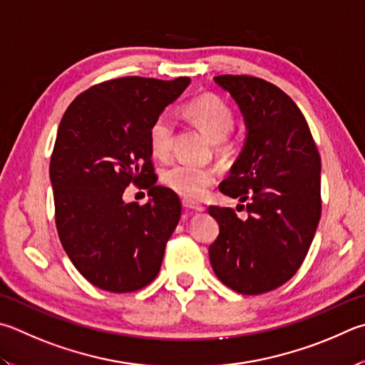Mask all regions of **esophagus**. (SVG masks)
I'll return each instance as SVG.
<instances>
[{
    "label": "esophagus",
    "mask_w": 365,
    "mask_h": 365,
    "mask_svg": "<svg viewBox=\"0 0 365 365\" xmlns=\"http://www.w3.org/2000/svg\"><path fill=\"white\" fill-rule=\"evenodd\" d=\"M183 207L188 210H195V212H202L205 209L202 204H197V202L190 201V200H183Z\"/></svg>",
    "instance_id": "esophagus-1"
}]
</instances>
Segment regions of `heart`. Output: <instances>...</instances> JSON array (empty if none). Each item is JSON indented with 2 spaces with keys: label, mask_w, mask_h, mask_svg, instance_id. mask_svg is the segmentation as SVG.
<instances>
[{
  "label": "heart",
  "mask_w": 365,
  "mask_h": 365,
  "mask_svg": "<svg viewBox=\"0 0 365 365\" xmlns=\"http://www.w3.org/2000/svg\"><path fill=\"white\" fill-rule=\"evenodd\" d=\"M185 113L200 125L214 142H223L235 125L233 113L222 98L201 96L191 101ZM148 140L153 155L169 156L174 143V119L169 113H161L150 125ZM217 178L215 170L207 165L175 163L163 172V182L168 188L183 196L185 200H200Z\"/></svg>",
  "instance_id": "1"
}]
</instances>
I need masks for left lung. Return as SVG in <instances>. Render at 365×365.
Segmentation results:
<instances>
[{
	"mask_svg": "<svg viewBox=\"0 0 365 365\" xmlns=\"http://www.w3.org/2000/svg\"><path fill=\"white\" fill-rule=\"evenodd\" d=\"M233 97L246 140L220 191L247 202L241 220L231 207H209L220 233L209 247L214 273L244 295L269 292L300 268L321 218V158L292 98L254 76H215Z\"/></svg>",
	"mask_w": 365,
	"mask_h": 365,
	"instance_id": "8db88e82",
	"label": "left lung"
}]
</instances>
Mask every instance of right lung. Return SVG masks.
I'll return each mask as SVG.
<instances>
[{
	"label": "right lung",
	"instance_id": "right-lung-1",
	"mask_svg": "<svg viewBox=\"0 0 365 365\" xmlns=\"http://www.w3.org/2000/svg\"><path fill=\"white\" fill-rule=\"evenodd\" d=\"M190 83L111 79L78 96L58 125L49 168L58 237L71 263L98 289L134 292L160 273L182 204L170 188L156 185L148 132ZM130 182L149 188L147 205L123 202Z\"/></svg>",
	"mask_w": 365,
	"mask_h": 365
}]
</instances>
